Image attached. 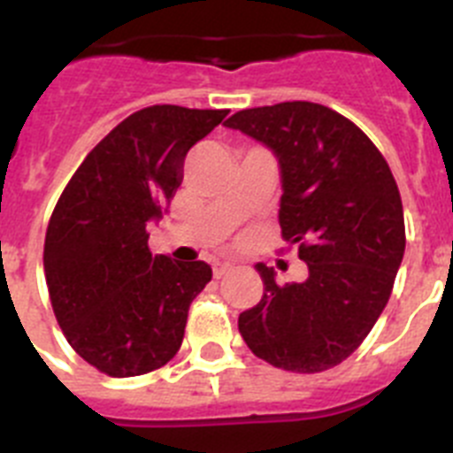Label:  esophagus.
I'll use <instances>...</instances> for the list:
<instances>
[{"mask_svg": "<svg viewBox=\"0 0 453 453\" xmlns=\"http://www.w3.org/2000/svg\"><path fill=\"white\" fill-rule=\"evenodd\" d=\"M231 270H234V265H229V263H218V265L213 267V274H215V279H219V276H224L226 272H231Z\"/></svg>", "mask_w": 453, "mask_h": 453, "instance_id": "1", "label": "esophagus"}]
</instances>
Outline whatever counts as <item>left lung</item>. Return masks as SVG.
I'll return each instance as SVG.
<instances>
[{
  "label": "left lung",
  "instance_id": "1",
  "mask_svg": "<svg viewBox=\"0 0 453 453\" xmlns=\"http://www.w3.org/2000/svg\"><path fill=\"white\" fill-rule=\"evenodd\" d=\"M281 165L279 224L308 265L303 283L256 265L263 297L240 313L247 347L270 365L315 374L358 349L390 299L406 229L383 154L345 115L313 102L245 108L226 119Z\"/></svg>",
  "mask_w": 453,
  "mask_h": 453
}]
</instances>
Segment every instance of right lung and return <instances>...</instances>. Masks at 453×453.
<instances>
[{
	"label": "right lung",
	"instance_id": "right-lung-1",
	"mask_svg": "<svg viewBox=\"0 0 453 453\" xmlns=\"http://www.w3.org/2000/svg\"><path fill=\"white\" fill-rule=\"evenodd\" d=\"M226 111L156 104L115 127L72 174L45 235L56 322L83 361L115 379L165 365L188 308L213 270L151 256L147 222L163 218L183 161Z\"/></svg>",
	"mask_w": 453,
	"mask_h": 453
}]
</instances>
